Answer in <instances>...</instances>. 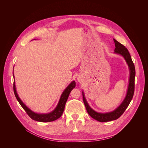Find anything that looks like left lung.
<instances>
[{
	"label": "left lung",
	"mask_w": 148,
	"mask_h": 148,
	"mask_svg": "<svg viewBox=\"0 0 148 148\" xmlns=\"http://www.w3.org/2000/svg\"><path fill=\"white\" fill-rule=\"evenodd\" d=\"M114 41L115 42V53H119L121 56H122L125 60L127 61L128 66L130 70V76L129 80V85L128 88V91L127 96L125 97L123 102L120 105L118 108L116 109L114 111L111 112L109 113H98L96 112L94 110H92L90 107L89 106L88 102L86 101V99L84 96V93L83 92V99L85 107H86V110L89 115L91 116L92 118L95 119L101 122H109V121L117 120L119 119L121 115H122L125 110L127 109L128 105L130 103L132 98L134 95V92H135V67L132 61V57L128 51V49L125 47L123 44H120L117 41H116L114 39Z\"/></svg>",
	"instance_id": "obj_1"
}]
</instances>
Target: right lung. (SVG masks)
I'll use <instances>...</instances> for the list:
<instances>
[{"mask_svg":"<svg viewBox=\"0 0 148 148\" xmlns=\"http://www.w3.org/2000/svg\"><path fill=\"white\" fill-rule=\"evenodd\" d=\"M75 86H76L75 82L73 81L71 82L69 85L68 87L65 89L63 93H62V95L60 97V101L59 102V104H58L57 106L56 107V108L54 109V110H53L51 113L46 114H36L33 112L31 111L25 105L24 103L21 101L20 97L17 95L16 91L15 82L13 83V91H14V94L16 99L20 103L21 106L23 107V109L25 110L26 114L29 115V117L31 119L38 121V122H49L54 121L61 117L62 114L64 112L66 102L67 99H68L70 93L71 91V90H72V89L75 87Z\"/></svg>","mask_w":148,"mask_h":148,"instance_id":"right-lung-1","label":"right lung"}]
</instances>
